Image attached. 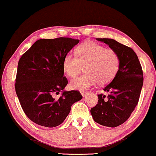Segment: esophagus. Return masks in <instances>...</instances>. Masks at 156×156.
Instances as JSON below:
<instances>
[{"mask_svg": "<svg viewBox=\"0 0 156 156\" xmlns=\"http://www.w3.org/2000/svg\"><path fill=\"white\" fill-rule=\"evenodd\" d=\"M80 94H81V95H82V96H83V97H84L86 96V95H87V93L86 92H84V91H81V92H80Z\"/></svg>", "mask_w": 156, "mask_h": 156, "instance_id": "esophagus-1", "label": "esophagus"}]
</instances>
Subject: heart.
Segmentation results:
<instances>
[{
  "instance_id": "obj_1",
  "label": "heart",
  "mask_w": 156,
  "mask_h": 156,
  "mask_svg": "<svg viewBox=\"0 0 156 156\" xmlns=\"http://www.w3.org/2000/svg\"><path fill=\"white\" fill-rule=\"evenodd\" d=\"M84 66L85 74L71 81V89L85 91L97 82L99 85L110 83L119 69L120 58L113 50L87 42L78 46L76 56L68 53L62 62L64 72L70 78L76 77Z\"/></svg>"
}]
</instances>
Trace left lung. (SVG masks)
Wrapping results in <instances>:
<instances>
[{
    "mask_svg": "<svg viewBox=\"0 0 156 156\" xmlns=\"http://www.w3.org/2000/svg\"><path fill=\"white\" fill-rule=\"evenodd\" d=\"M107 44L120 58L119 69L113 80L104 88L108 96L98 95V103L90 110L96 122L115 127L129 118L137 105L143 86V71L137 55L132 48L111 38H97Z\"/></svg>",
    "mask_w": 156,
    "mask_h": 156,
    "instance_id": "left-lung-1",
    "label": "left lung"
}]
</instances>
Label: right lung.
Segmentation results:
<instances>
[{
    "instance_id": "right-lung-1",
    "label": "right lung",
    "mask_w": 156,
    "mask_h": 156,
    "mask_svg": "<svg viewBox=\"0 0 156 156\" xmlns=\"http://www.w3.org/2000/svg\"><path fill=\"white\" fill-rule=\"evenodd\" d=\"M78 43L70 38L40 39L19 60L16 94L25 114L36 124L58 126L83 98L80 92L64 90L68 80L62 67L64 56Z\"/></svg>"
}]
</instances>
